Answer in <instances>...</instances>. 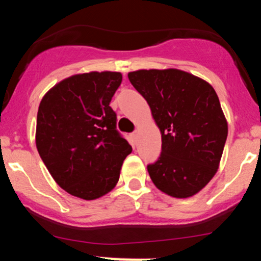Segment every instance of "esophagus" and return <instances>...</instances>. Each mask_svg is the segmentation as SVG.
Returning a JSON list of instances; mask_svg holds the SVG:
<instances>
[{
  "mask_svg": "<svg viewBox=\"0 0 261 261\" xmlns=\"http://www.w3.org/2000/svg\"><path fill=\"white\" fill-rule=\"evenodd\" d=\"M137 135H139V133H137V131H134V133L131 134V137H133L134 140H136L137 139Z\"/></svg>",
  "mask_w": 261,
  "mask_h": 261,
  "instance_id": "obj_1",
  "label": "esophagus"
}]
</instances>
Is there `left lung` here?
Wrapping results in <instances>:
<instances>
[{"mask_svg": "<svg viewBox=\"0 0 261 261\" xmlns=\"http://www.w3.org/2000/svg\"><path fill=\"white\" fill-rule=\"evenodd\" d=\"M127 76L147 100L162 134L160 157L147 166L152 181L170 196L195 195L216 174L228 134L216 92L175 68Z\"/></svg>", "mask_w": 261, "mask_h": 261, "instance_id": "1", "label": "left lung"}]
</instances>
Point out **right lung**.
Wrapping results in <instances>:
<instances>
[{"instance_id":"add662e5","label":"right lung","mask_w":261,"mask_h":261,"mask_svg":"<svg viewBox=\"0 0 261 261\" xmlns=\"http://www.w3.org/2000/svg\"><path fill=\"white\" fill-rule=\"evenodd\" d=\"M119 72L66 79L40 101L37 148L55 181L71 195L94 200L115 187L131 146L116 128L109 106Z\"/></svg>"}]
</instances>
